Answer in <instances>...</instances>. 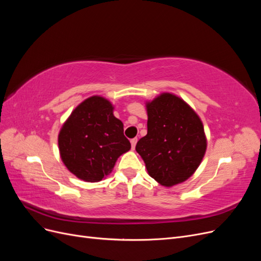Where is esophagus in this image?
I'll return each mask as SVG.
<instances>
[{
	"mask_svg": "<svg viewBox=\"0 0 261 261\" xmlns=\"http://www.w3.org/2000/svg\"><path fill=\"white\" fill-rule=\"evenodd\" d=\"M137 138H133L132 140H130V144H132V149H135V147H136V144H137Z\"/></svg>",
	"mask_w": 261,
	"mask_h": 261,
	"instance_id": "34e87169",
	"label": "esophagus"
}]
</instances>
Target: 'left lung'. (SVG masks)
I'll use <instances>...</instances> for the list:
<instances>
[{
	"instance_id": "1",
	"label": "left lung",
	"mask_w": 261,
	"mask_h": 261,
	"mask_svg": "<svg viewBox=\"0 0 261 261\" xmlns=\"http://www.w3.org/2000/svg\"><path fill=\"white\" fill-rule=\"evenodd\" d=\"M147 135L136 151L148 174L165 187L183 183L198 169L206 153L203 125L191 106L170 92L146 102Z\"/></svg>"
}]
</instances>
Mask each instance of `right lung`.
I'll return each instance as SVG.
<instances>
[{
    "label": "right lung",
    "instance_id": "right-lung-1",
    "mask_svg": "<svg viewBox=\"0 0 261 261\" xmlns=\"http://www.w3.org/2000/svg\"><path fill=\"white\" fill-rule=\"evenodd\" d=\"M113 110L108 99L92 96L78 105L62 126L58 138L61 159L80 179L100 181L130 149L124 125Z\"/></svg>",
    "mask_w": 261,
    "mask_h": 261
}]
</instances>
